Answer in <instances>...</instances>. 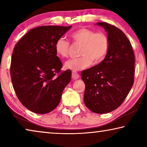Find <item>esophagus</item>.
<instances>
[{"instance_id":"34e87169","label":"esophagus","mask_w":147,"mask_h":147,"mask_svg":"<svg viewBox=\"0 0 147 147\" xmlns=\"http://www.w3.org/2000/svg\"><path fill=\"white\" fill-rule=\"evenodd\" d=\"M72 78L74 80H76L79 78V74L76 71H73L72 72Z\"/></svg>"}]
</instances>
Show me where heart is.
Wrapping results in <instances>:
<instances>
[{"mask_svg": "<svg viewBox=\"0 0 147 147\" xmlns=\"http://www.w3.org/2000/svg\"><path fill=\"white\" fill-rule=\"evenodd\" d=\"M70 37L74 43L81 45L79 51L80 56L67 61L65 65L67 69L74 71L86 69L93 61L98 63L102 61L108 54L109 39L104 32H95L93 30L82 28L73 32ZM54 49L59 58H67L70 50V43L63 38H60L56 40Z\"/></svg>", "mask_w": 147, "mask_h": 147, "instance_id": "heart-1", "label": "heart"}]
</instances>
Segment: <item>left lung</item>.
<instances>
[{
    "label": "left lung",
    "instance_id": "1",
    "mask_svg": "<svg viewBox=\"0 0 147 147\" xmlns=\"http://www.w3.org/2000/svg\"><path fill=\"white\" fill-rule=\"evenodd\" d=\"M108 34L109 48L100 63L81 72L85 83L84 101L91 111L106 113L125 100L134 82L135 56L124 32L111 24L97 23Z\"/></svg>",
    "mask_w": 147,
    "mask_h": 147
}]
</instances>
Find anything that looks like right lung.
<instances>
[{
  "label": "right lung",
  "instance_id": "obj_1",
  "mask_svg": "<svg viewBox=\"0 0 147 147\" xmlns=\"http://www.w3.org/2000/svg\"><path fill=\"white\" fill-rule=\"evenodd\" d=\"M71 28L36 27L14 47L10 65L12 85L21 104L34 113L45 114L55 109L70 82L71 71H61L63 65L54 45Z\"/></svg>",
  "mask_w": 147,
  "mask_h": 147
}]
</instances>
